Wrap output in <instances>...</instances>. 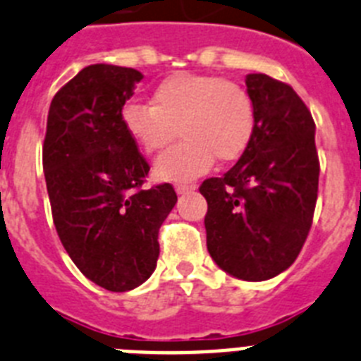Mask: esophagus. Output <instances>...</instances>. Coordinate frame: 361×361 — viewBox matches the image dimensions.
<instances>
[{"label":"esophagus","instance_id":"obj_1","mask_svg":"<svg viewBox=\"0 0 361 361\" xmlns=\"http://www.w3.org/2000/svg\"><path fill=\"white\" fill-rule=\"evenodd\" d=\"M195 184H188V183H178L175 184V192L180 195V193H188V192H193L195 190Z\"/></svg>","mask_w":361,"mask_h":361}]
</instances>
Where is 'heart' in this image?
Returning a JSON list of instances; mask_svg holds the SVG:
<instances>
[{"mask_svg": "<svg viewBox=\"0 0 361 361\" xmlns=\"http://www.w3.org/2000/svg\"><path fill=\"white\" fill-rule=\"evenodd\" d=\"M122 124L146 153H159L153 173L160 180H188L204 173L214 162H232L245 153L255 126L252 97L235 82L217 76L178 73L162 80L151 92L149 106L128 104Z\"/></svg>", "mask_w": 361, "mask_h": 361, "instance_id": "obj_1", "label": "heart"}]
</instances>
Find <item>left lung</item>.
<instances>
[{
    "label": "left lung",
    "instance_id": "8db88e82",
    "mask_svg": "<svg viewBox=\"0 0 361 361\" xmlns=\"http://www.w3.org/2000/svg\"><path fill=\"white\" fill-rule=\"evenodd\" d=\"M255 126L250 144L223 177L206 178V246L219 269L243 281L285 272L312 226L319 160L312 115L290 85L246 76Z\"/></svg>",
    "mask_w": 361,
    "mask_h": 361
}]
</instances>
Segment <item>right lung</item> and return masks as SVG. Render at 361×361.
<instances>
[{
	"instance_id": "obj_1",
	"label": "right lung",
	"mask_w": 361,
	"mask_h": 361,
	"mask_svg": "<svg viewBox=\"0 0 361 361\" xmlns=\"http://www.w3.org/2000/svg\"><path fill=\"white\" fill-rule=\"evenodd\" d=\"M142 73L84 67L54 94L43 169L58 237L87 279L128 292L155 272L159 228L177 202L171 184L142 188L149 164L122 124Z\"/></svg>"
}]
</instances>
